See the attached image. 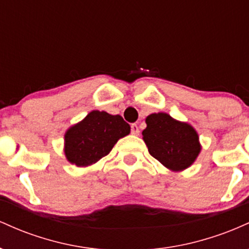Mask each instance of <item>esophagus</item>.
Here are the masks:
<instances>
[{
  "label": "esophagus",
  "instance_id": "34e87169",
  "mask_svg": "<svg viewBox=\"0 0 249 249\" xmlns=\"http://www.w3.org/2000/svg\"><path fill=\"white\" fill-rule=\"evenodd\" d=\"M131 133L134 134V136H138L139 134V127L137 124H131Z\"/></svg>",
  "mask_w": 249,
  "mask_h": 249
}]
</instances>
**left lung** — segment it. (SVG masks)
Here are the masks:
<instances>
[{
    "instance_id": "1",
    "label": "left lung",
    "mask_w": 249,
    "mask_h": 249,
    "mask_svg": "<svg viewBox=\"0 0 249 249\" xmlns=\"http://www.w3.org/2000/svg\"><path fill=\"white\" fill-rule=\"evenodd\" d=\"M146 124L142 139L153 158L172 171H182L193 164L201 147L191 125L164 112L150 115Z\"/></svg>"
}]
</instances>
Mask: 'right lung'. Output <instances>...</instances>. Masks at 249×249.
<instances>
[{"label": "right lung", "instance_id": "1", "mask_svg": "<svg viewBox=\"0 0 249 249\" xmlns=\"http://www.w3.org/2000/svg\"><path fill=\"white\" fill-rule=\"evenodd\" d=\"M130 133V125L121 116L91 111L65 133V156L71 164L89 166L107 156L119 138Z\"/></svg>", "mask_w": 249, "mask_h": 249}]
</instances>
